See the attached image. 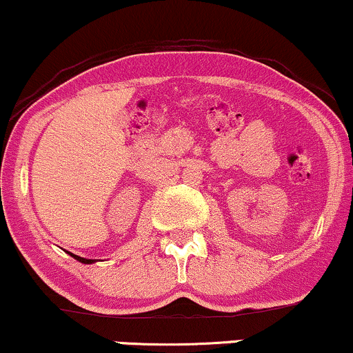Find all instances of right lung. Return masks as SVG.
<instances>
[{
    "label": "right lung",
    "instance_id": "add662e5",
    "mask_svg": "<svg viewBox=\"0 0 353 353\" xmlns=\"http://www.w3.org/2000/svg\"><path fill=\"white\" fill-rule=\"evenodd\" d=\"M72 254V253H70ZM72 256L75 258V260L80 261V263H85V265H90V263H93V260H87V258H82V256H77V254H72Z\"/></svg>",
    "mask_w": 353,
    "mask_h": 353
}]
</instances>
